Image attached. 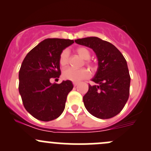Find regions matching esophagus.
I'll use <instances>...</instances> for the list:
<instances>
[{
    "label": "esophagus",
    "mask_w": 151,
    "mask_h": 151,
    "mask_svg": "<svg viewBox=\"0 0 151 151\" xmlns=\"http://www.w3.org/2000/svg\"><path fill=\"white\" fill-rule=\"evenodd\" d=\"M73 85H74V86H77L78 85V83L77 82H73Z\"/></svg>",
    "instance_id": "esophagus-1"
}]
</instances>
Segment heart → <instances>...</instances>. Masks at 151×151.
I'll list each match as a JSON object with an SVG mask.
<instances>
[{"label":"heart","instance_id":"obj_1","mask_svg":"<svg viewBox=\"0 0 151 151\" xmlns=\"http://www.w3.org/2000/svg\"><path fill=\"white\" fill-rule=\"evenodd\" d=\"M76 52L82 58L86 60L85 61V63L87 66L91 67L93 70L95 69L96 65L94 64V63L88 60V59L91 58V52L89 51L88 48L85 47H80L77 48ZM68 60H69V56H68V51L66 50H63L60 53V57H59V63H60V66L65 67L67 66V64L68 63ZM89 74V71L85 68H80V69L68 68L63 71V77L66 80L77 82L87 78V77H88Z\"/></svg>","mask_w":151,"mask_h":151}]
</instances>
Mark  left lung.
I'll use <instances>...</instances> for the list:
<instances>
[{
  "label": "left lung",
  "instance_id": "8db88e82",
  "mask_svg": "<svg viewBox=\"0 0 151 151\" xmlns=\"http://www.w3.org/2000/svg\"><path fill=\"white\" fill-rule=\"evenodd\" d=\"M78 45L93 49L98 58L99 67L83 96L87 110L101 119H109L121 112L129 96L131 77L122 53L113 45L98 37L75 40Z\"/></svg>",
  "mask_w": 151,
  "mask_h": 151
}]
</instances>
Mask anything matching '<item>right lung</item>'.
Wrapping results in <instances>:
<instances>
[{
    "label": "right lung",
    "mask_w": 151,
    "mask_h": 151,
    "mask_svg": "<svg viewBox=\"0 0 151 151\" xmlns=\"http://www.w3.org/2000/svg\"><path fill=\"white\" fill-rule=\"evenodd\" d=\"M74 40L47 39L25 56L19 71V92L24 107L36 119L50 121L63 112L67 96L72 90L70 80L50 82L60 75L59 57Z\"/></svg>",
    "instance_id": "add662e5"
}]
</instances>
